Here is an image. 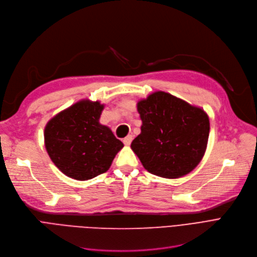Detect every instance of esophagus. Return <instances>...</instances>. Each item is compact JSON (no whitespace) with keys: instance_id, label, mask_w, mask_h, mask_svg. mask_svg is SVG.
Here are the masks:
<instances>
[{"instance_id":"1","label":"esophagus","mask_w":257,"mask_h":257,"mask_svg":"<svg viewBox=\"0 0 257 257\" xmlns=\"http://www.w3.org/2000/svg\"><path fill=\"white\" fill-rule=\"evenodd\" d=\"M132 140H133V136H132V135H128V136H126V137L123 139V143H124L125 145H130V144L132 143Z\"/></svg>"}]
</instances>
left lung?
<instances>
[{
	"label": "left lung",
	"instance_id": "obj_1",
	"mask_svg": "<svg viewBox=\"0 0 257 257\" xmlns=\"http://www.w3.org/2000/svg\"><path fill=\"white\" fill-rule=\"evenodd\" d=\"M141 134L131 148L149 173L168 179L190 173L205 154L209 118L195 107L165 92H156L137 104Z\"/></svg>",
	"mask_w": 257,
	"mask_h": 257
}]
</instances>
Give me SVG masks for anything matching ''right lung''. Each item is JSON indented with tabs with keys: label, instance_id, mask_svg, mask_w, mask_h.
<instances>
[{
	"label": "right lung",
	"instance_id": "1",
	"mask_svg": "<svg viewBox=\"0 0 257 257\" xmlns=\"http://www.w3.org/2000/svg\"><path fill=\"white\" fill-rule=\"evenodd\" d=\"M102 109L98 101L81 100L47 123L46 150L66 176L85 181L103 174L123 148L112 131L99 123Z\"/></svg>",
	"mask_w": 257,
	"mask_h": 257
}]
</instances>
